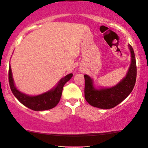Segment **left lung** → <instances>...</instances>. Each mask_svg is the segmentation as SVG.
I'll return each mask as SVG.
<instances>
[{"label":"left lung","instance_id":"left-lung-1","mask_svg":"<svg viewBox=\"0 0 148 148\" xmlns=\"http://www.w3.org/2000/svg\"><path fill=\"white\" fill-rule=\"evenodd\" d=\"M131 64L126 76L121 82L110 88L99 87L96 88L94 80L88 75H85V98L91 106L102 109L114 108L122 102L132 92L137 77V66L135 53L130 44Z\"/></svg>","mask_w":148,"mask_h":148}]
</instances>
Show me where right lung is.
Here are the masks:
<instances>
[{
	"label": "right lung",
	"mask_w": 148,
	"mask_h": 148,
	"mask_svg": "<svg viewBox=\"0 0 148 148\" xmlns=\"http://www.w3.org/2000/svg\"><path fill=\"white\" fill-rule=\"evenodd\" d=\"M72 77V73L66 75L58 82L54 88L48 92L37 96H29L20 92L16 88L12 75L11 66H9V82L10 88L13 95L22 104L35 111L46 110L55 107L60 100L64 84L69 81Z\"/></svg>",
	"instance_id": "obj_1"
}]
</instances>
